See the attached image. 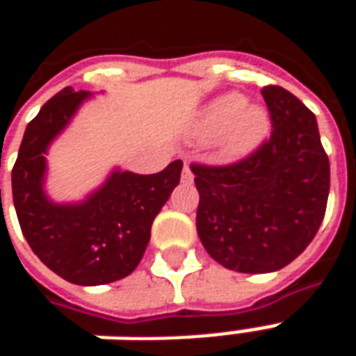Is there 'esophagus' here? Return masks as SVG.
Masks as SVG:
<instances>
[{
    "label": "esophagus",
    "instance_id": "esophagus-1",
    "mask_svg": "<svg viewBox=\"0 0 356 356\" xmlns=\"http://www.w3.org/2000/svg\"><path fill=\"white\" fill-rule=\"evenodd\" d=\"M194 181L193 171H191V165L185 163V168H183V173H181V183H185V185H191Z\"/></svg>",
    "mask_w": 356,
    "mask_h": 356
}]
</instances>
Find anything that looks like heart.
<instances>
[{"label":"heart","mask_w":356,"mask_h":356,"mask_svg":"<svg viewBox=\"0 0 356 356\" xmlns=\"http://www.w3.org/2000/svg\"><path fill=\"white\" fill-rule=\"evenodd\" d=\"M273 131V116L265 104L248 101L246 95L227 91L213 97L198 112L194 133L202 140H216L219 156L238 162L255 154Z\"/></svg>","instance_id":"heart-1"}]
</instances>
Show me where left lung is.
<instances>
[{
    "instance_id": "obj_1",
    "label": "left lung",
    "mask_w": 356,
    "mask_h": 356,
    "mask_svg": "<svg viewBox=\"0 0 356 356\" xmlns=\"http://www.w3.org/2000/svg\"><path fill=\"white\" fill-rule=\"evenodd\" d=\"M261 95L273 116L270 139L227 168L193 165L200 242L219 265L248 275L275 273L303 254L330 193V162L313 112L278 86Z\"/></svg>"
}]
</instances>
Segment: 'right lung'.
I'll return each instance as SVG.
<instances>
[{"label":"right lung","mask_w":356,"mask_h":356,"mask_svg":"<svg viewBox=\"0 0 356 356\" xmlns=\"http://www.w3.org/2000/svg\"><path fill=\"white\" fill-rule=\"evenodd\" d=\"M95 95L65 88L28 124L11 173L20 229L40 261L68 282L101 286L131 275L150 240V227L179 185L183 162L139 175L112 168L81 200L57 202L45 188L51 145ZM1 200V188H0Z\"/></svg>","instance_id":"1"}]
</instances>
